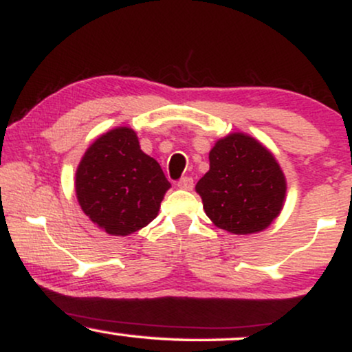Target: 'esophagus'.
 <instances>
[{"label": "esophagus", "instance_id": "34e87169", "mask_svg": "<svg viewBox=\"0 0 352 352\" xmlns=\"http://www.w3.org/2000/svg\"><path fill=\"white\" fill-rule=\"evenodd\" d=\"M177 187L182 190H192L193 188V179L192 177H184V179L179 180Z\"/></svg>", "mask_w": 352, "mask_h": 352}]
</instances>
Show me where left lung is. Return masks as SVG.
<instances>
[{"instance_id":"8db88e82","label":"left lung","mask_w":352,"mask_h":352,"mask_svg":"<svg viewBox=\"0 0 352 352\" xmlns=\"http://www.w3.org/2000/svg\"><path fill=\"white\" fill-rule=\"evenodd\" d=\"M208 160L195 190L213 225L233 235L268 228L286 199L285 173L273 153L254 137L233 132L217 140Z\"/></svg>"}]
</instances>
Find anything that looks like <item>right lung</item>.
I'll use <instances>...</instances> for the list:
<instances>
[{
	"label": "right lung",
	"mask_w": 352,
	"mask_h": 352,
	"mask_svg": "<svg viewBox=\"0 0 352 352\" xmlns=\"http://www.w3.org/2000/svg\"><path fill=\"white\" fill-rule=\"evenodd\" d=\"M74 187L92 223L109 235L127 236L159 215L170 182L159 162L142 152L134 129L116 127L84 152Z\"/></svg>",
	"instance_id": "1"
}]
</instances>
